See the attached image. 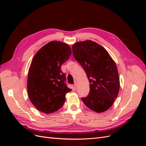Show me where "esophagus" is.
<instances>
[{
	"instance_id": "esophagus-1",
	"label": "esophagus",
	"mask_w": 146,
	"mask_h": 146,
	"mask_svg": "<svg viewBox=\"0 0 146 146\" xmlns=\"http://www.w3.org/2000/svg\"><path fill=\"white\" fill-rule=\"evenodd\" d=\"M74 86L75 88H76L77 86V81H75L74 84Z\"/></svg>"
}]
</instances>
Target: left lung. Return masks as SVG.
Masks as SVG:
<instances>
[{"label":"left lung","mask_w":146,"mask_h":146,"mask_svg":"<svg viewBox=\"0 0 146 146\" xmlns=\"http://www.w3.org/2000/svg\"><path fill=\"white\" fill-rule=\"evenodd\" d=\"M72 49L90 83L89 94L82 101L92 111H107L117 97L120 86L115 63L102 46L91 40L76 42Z\"/></svg>","instance_id":"1"}]
</instances>
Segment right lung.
<instances>
[{
    "label": "right lung",
    "mask_w": 146,
    "mask_h": 146,
    "mask_svg": "<svg viewBox=\"0 0 146 146\" xmlns=\"http://www.w3.org/2000/svg\"><path fill=\"white\" fill-rule=\"evenodd\" d=\"M69 45L51 41L33 57L29 70L27 91L31 102L44 113L56 111L63 105L65 95L71 90L66 85L61 66L71 55Z\"/></svg>",
    "instance_id": "right-lung-1"
}]
</instances>
